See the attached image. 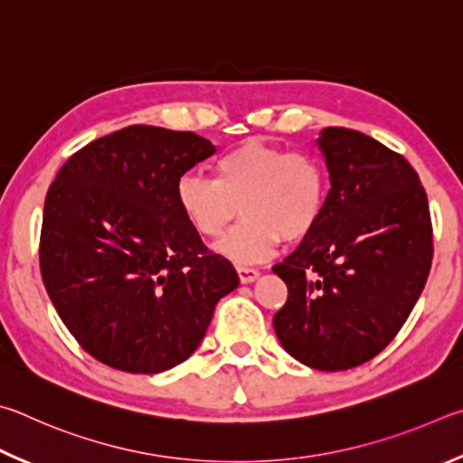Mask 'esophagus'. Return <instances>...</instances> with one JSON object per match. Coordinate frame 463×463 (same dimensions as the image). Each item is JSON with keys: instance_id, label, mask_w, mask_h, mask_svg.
<instances>
[{"instance_id": "1", "label": "esophagus", "mask_w": 463, "mask_h": 463, "mask_svg": "<svg viewBox=\"0 0 463 463\" xmlns=\"http://www.w3.org/2000/svg\"><path fill=\"white\" fill-rule=\"evenodd\" d=\"M238 277H240V280L244 282V285H248V282H254L256 279H258V272L256 269H248V266H238Z\"/></svg>"}]
</instances>
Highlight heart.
<instances>
[{
  "instance_id": "b5f03b06",
  "label": "heart",
  "mask_w": 463,
  "mask_h": 463,
  "mask_svg": "<svg viewBox=\"0 0 463 463\" xmlns=\"http://www.w3.org/2000/svg\"><path fill=\"white\" fill-rule=\"evenodd\" d=\"M184 222L201 238H219L241 209V222L225 233L217 252L236 264L269 258L280 238L305 240L321 222L327 173L309 152H290L246 140L217 160V178L184 173L175 186Z\"/></svg>"
}]
</instances>
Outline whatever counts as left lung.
Here are the masks:
<instances>
[{
  "label": "left lung",
  "instance_id": "1",
  "mask_svg": "<svg viewBox=\"0 0 463 463\" xmlns=\"http://www.w3.org/2000/svg\"><path fill=\"white\" fill-rule=\"evenodd\" d=\"M331 189L321 222L274 266L288 298L272 326L305 366L337 372L378 355L423 293L433 227L407 158L347 128L321 129Z\"/></svg>",
  "mask_w": 463,
  "mask_h": 463
}]
</instances>
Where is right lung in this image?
<instances>
[{
	"label": "right lung",
	"mask_w": 463,
	"mask_h": 463,
	"mask_svg": "<svg viewBox=\"0 0 463 463\" xmlns=\"http://www.w3.org/2000/svg\"><path fill=\"white\" fill-rule=\"evenodd\" d=\"M215 146L193 132L128 126L83 146L46 193L40 272L56 313L95 360L158 374L197 350L240 285L176 205L175 186Z\"/></svg>",
	"instance_id": "1"
}]
</instances>
